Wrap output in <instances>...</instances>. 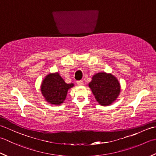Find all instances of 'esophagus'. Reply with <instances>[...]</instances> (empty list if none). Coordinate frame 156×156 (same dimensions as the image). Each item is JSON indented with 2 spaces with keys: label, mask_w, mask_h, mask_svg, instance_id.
<instances>
[{
  "label": "esophagus",
  "mask_w": 156,
  "mask_h": 156,
  "mask_svg": "<svg viewBox=\"0 0 156 156\" xmlns=\"http://www.w3.org/2000/svg\"><path fill=\"white\" fill-rule=\"evenodd\" d=\"M77 84H78V86H83L84 82L82 80H78V81H77Z\"/></svg>",
  "instance_id": "1"
}]
</instances>
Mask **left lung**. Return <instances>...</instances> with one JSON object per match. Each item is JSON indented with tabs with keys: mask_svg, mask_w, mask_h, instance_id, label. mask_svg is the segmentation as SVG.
<instances>
[{
	"mask_svg": "<svg viewBox=\"0 0 156 156\" xmlns=\"http://www.w3.org/2000/svg\"><path fill=\"white\" fill-rule=\"evenodd\" d=\"M101 105L108 106L114 103L120 93V84L112 74L99 72L93 75L88 84Z\"/></svg>",
	"mask_w": 156,
	"mask_h": 156,
	"instance_id": "obj_1",
	"label": "left lung"
}]
</instances>
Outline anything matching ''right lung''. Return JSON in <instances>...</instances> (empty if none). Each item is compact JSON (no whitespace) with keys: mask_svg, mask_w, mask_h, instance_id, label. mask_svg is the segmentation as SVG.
<instances>
[{"mask_svg":"<svg viewBox=\"0 0 156 156\" xmlns=\"http://www.w3.org/2000/svg\"><path fill=\"white\" fill-rule=\"evenodd\" d=\"M74 86L73 83H66L58 72L49 73L42 80L41 90L45 101L50 104L59 105L63 103L68 90Z\"/></svg>","mask_w":156,"mask_h":156,"instance_id":"1","label":"right lung"}]
</instances>
